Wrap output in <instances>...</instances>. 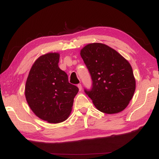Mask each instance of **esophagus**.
<instances>
[{"mask_svg":"<svg viewBox=\"0 0 159 159\" xmlns=\"http://www.w3.org/2000/svg\"><path fill=\"white\" fill-rule=\"evenodd\" d=\"M77 87H78V88H79L80 91H81V90H82V84H78Z\"/></svg>","mask_w":159,"mask_h":159,"instance_id":"esophagus-1","label":"esophagus"}]
</instances>
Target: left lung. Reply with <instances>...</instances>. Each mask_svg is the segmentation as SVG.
I'll return each mask as SVG.
<instances>
[{
  "label": "left lung",
  "mask_w": 159,
  "mask_h": 159,
  "mask_svg": "<svg viewBox=\"0 0 159 159\" xmlns=\"http://www.w3.org/2000/svg\"><path fill=\"white\" fill-rule=\"evenodd\" d=\"M80 55L92 80V88L84 92L96 108L106 114L123 111L132 99L136 81L131 66L125 58L102 43L83 48Z\"/></svg>",
  "instance_id": "8db88e82"
}]
</instances>
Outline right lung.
<instances>
[{
  "mask_svg": "<svg viewBox=\"0 0 159 159\" xmlns=\"http://www.w3.org/2000/svg\"><path fill=\"white\" fill-rule=\"evenodd\" d=\"M59 59V53L56 52L40 56L32 66L25 88L31 110L40 119L53 124L68 118L79 91L60 69Z\"/></svg>",
  "mask_w": 159,
  "mask_h": 159,
  "instance_id": "1",
  "label": "right lung"
}]
</instances>
